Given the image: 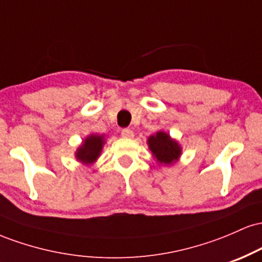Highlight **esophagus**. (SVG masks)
Wrapping results in <instances>:
<instances>
[{
    "instance_id": "obj_1",
    "label": "esophagus",
    "mask_w": 262,
    "mask_h": 262,
    "mask_svg": "<svg viewBox=\"0 0 262 262\" xmlns=\"http://www.w3.org/2000/svg\"><path fill=\"white\" fill-rule=\"evenodd\" d=\"M122 135L124 138H133L134 133H133V130H132V129L124 128V129H122Z\"/></svg>"
}]
</instances>
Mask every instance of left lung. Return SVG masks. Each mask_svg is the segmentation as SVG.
Wrapping results in <instances>:
<instances>
[{"instance_id":"1","label":"left lung","mask_w":262,"mask_h":262,"mask_svg":"<svg viewBox=\"0 0 262 262\" xmlns=\"http://www.w3.org/2000/svg\"><path fill=\"white\" fill-rule=\"evenodd\" d=\"M148 144L152 155L160 164H172L181 155V148L179 146V144L171 139L164 132H158L155 135H151L149 138Z\"/></svg>"}]
</instances>
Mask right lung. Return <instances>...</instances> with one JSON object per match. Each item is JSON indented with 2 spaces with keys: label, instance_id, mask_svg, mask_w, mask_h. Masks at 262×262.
Masks as SVG:
<instances>
[{
  "label": "right lung",
  "instance_id": "1",
  "mask_svg": "<svg viewBox=\"0 0 262 262\" xmlns=\"http://www.w3.org/2000/svg\"><path fill=\"white\" fill-rule=\"evenodd\" d=\"M102 146H103V137L90 135L77 150L76 158L85 164H91L100 156Z\"/></svg>",
  "mask_w": 262,
  "mask_h": 262
}]
</instances>
